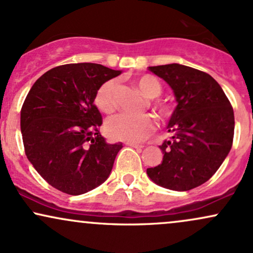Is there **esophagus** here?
I'll use <instances>...</instances> for the list:
<instances>
[{
  "mask_svg": "<svg viewBox=\"0 0 253 253\" xmlns=\"http://www.w3.org/2000/svg\"><path fill=\"white\" fill-rule=\"evenodd\" d=\"M126 145H127V146H130V147H135V149H141V147H143V145L133 143V141H127Z\"/></svg>",
  "mask_w": 253,
  "mask_h": 253,
  "instance_id": "34e87169",
  "label": "esophagus"
}]
</instances>
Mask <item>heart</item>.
Wrapping results in <instances>:
<instances>
[{
  "label": "heart",
  "instance_id": "b5f03b06",
  "mask_svg": "<svg viewBox=\"0 0 253 253\" xmlns=\"http://www.w3.org/2000/svg\"><path fill=\"white\" fill-rule=\"evenodd\" d=\"M135 82L145 96L152 98L150 106L161 117H170L171 107L164 101L156 98L162 94V84L158 81V78L153 76V75L144 74L136 78ZM117 86V81L108 80L97 89L94 102L102 113L110 114L117 108V101H115ZM155 128L156 121L150 114H119L110 118L106 123V133L108 136L115 139V140L140 141L151 134Z\"/></svg>",
  "mask_w": 253,
  "mask_h": 253
}]
</instances>
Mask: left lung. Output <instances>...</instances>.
Segmentation results:
<instances>
[{
    "mask_svg": "<svg viewBox=\"0 0 253 253\" xmlns=\"http://www.w3.org/2000/svg\"><path fill=\"white\" fill-rule=\"evenodd\" d=\"M175 92L177 107L168 125L173 134L161 145L163 162L147 169L156 184L185 191L207 182L233 143L234 113L221 86L207 72L181 64L150 66Z\"/></svg>",
    "mask_w": 253,
    "mask_h": 253,
    "instance_id": "8db88e82",
    "label": "left lung"
}]
</instances>
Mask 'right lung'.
<instances>
[{
	"label": "right lung",
	"instance_id": "add662e5",
	"mask_svg": "<svg viewBox=\"0 0 253 253\" xmlns=\"http://www.w3.org/2000/svg\"><path fill=\"white\" fill-rule=\"evenodd\" d=\"M121 74L101 64H65L33 84L21 108L25 153L48 184L81 195L108 178L123 144H107L94 104L104 82Z\"/></svg>",
	"mask_w": 253,
	"mask_h": 253
}]
</instances>
